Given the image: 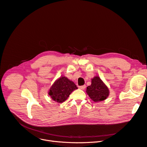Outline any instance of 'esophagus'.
I'll use <instances>...</instances> for the list:
<instances>
[{
  "label": "esophagus",
  "mask_w": 147,
  "mask_h": 147,
  "mask_svg": "<svg viewBox=\"0 0 147 147\" xmlns=\"http://www.w3.org/2000/svg\"><path fill=\"white\" fill-rule=\"evenodd\" d=\"M85 88H86V86H85V85L79 86V89H80V90H84V89H85Z\"/></svg>",
  "instance_id": "obj_1"
}]
</instances>
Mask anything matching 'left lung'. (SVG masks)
Listing matches in <instances>:
<instances>
[{"label":"left lung","instance_id":"left-lung-1","mask_svg":"<svg viewBox=\"0 0 147 147\" xmlns=\"http://www.w3.org/2000/svg\"><path fill=\"white\" fill-rule=\"evenodd\" d=\"M86 92L91 100L96 102L105 100L110 94L109 88L99 76L91 79V84L86 88Z\"/></svg>","mask_w":147,"mask_h":147}]
</instances>
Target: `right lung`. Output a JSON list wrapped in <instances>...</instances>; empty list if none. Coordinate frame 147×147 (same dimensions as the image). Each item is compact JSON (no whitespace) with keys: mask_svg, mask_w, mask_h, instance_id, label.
I'll return each instance as SVG.
<instances>
[{"mask_svg":"<svg viewBox=\"0 0 147 147\" xmlns=\"http://www.w3.org/2000/svg\"><path fill=\"white\" fill-rule=\"evenodd\" d=\"M78 88L75 84L66 77L61 76L52 84L48 91V95L52 100L62 103L68 98L69 95Z\"/></svg>","mask_w":147,"mask_h":147,"instance_id":"obj_1","label":"right lung"}]
</instances>
